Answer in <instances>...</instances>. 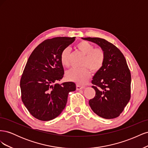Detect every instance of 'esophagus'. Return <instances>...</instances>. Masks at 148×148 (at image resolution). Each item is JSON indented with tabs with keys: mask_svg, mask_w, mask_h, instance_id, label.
I'll list each match as a JSON object with an SVG mask.
<instances>
[{
	"mask_svg": "<svg viewBox=\"0 0 148 148\" xmlns=\"http://www.w3.org/2000/svg\"><path fill=\"white\" fill-rule=\"evenodd\" d=\"M84 88H85L84 86H82V85H80V84H77V90H80V89H83Z\"/></svg>",
	"mask_w": 148,
	"mask_h": 148,
	"instance_id": "obj_1",
	"label": "esophagus"
}]
</instances>
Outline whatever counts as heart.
I'll return each mask as SVG.
<instances>
[{
  "mask_svg": "<svg viewBox=\"0 0 148 148\" xmlns=\"http://www.w3.org/2000/svg\"><path fill=\"white\" fill-rule=\"evenodd\" d=\"M77 47L84 58L82 62L83 67L79 69L73 68L66 73L68 79L79 84L86 82L90 77V69L93 72H97L102 67L105 62V52L102 49L94 48L92 44L83 41L77 44ZM70 49L65 48L60 53V62L64 66L70 65Z\"/></svg>",
  "mask_w": 148,
  "mask_h": 148,
  "instance_id": "1",
  "label": "heart"
}]
</instances>
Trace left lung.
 Instances as JSON below:
<instances>
[{"mask_svg": "<svg viewBox=\"0 0 148 148\" xmlns=\"http://www.w3.org/2000/svg\"><path fill=\"white\" fill-rule=\"evenodd\" d=\"M97 44L105 52V62L93 77L95 96L89 101L92 111L99 117L112 119L119 117L131 97V73L119 49L106 39L82 38Z\"/></svg>", "mask_w": 148, "mask_h": 148, "instance_id": "left-lung-1", "label": "left lung"}]
</instances>
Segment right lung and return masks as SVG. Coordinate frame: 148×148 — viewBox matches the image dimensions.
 <instances>
[{
    "instance_id": "1",
    "label": "right lung",
    "mask_w": 148,
    "mask_h": 148,
    "mask_svg": "<svg viewBox=\"0 0 148 148\" xmlns=\"http://www.w3.org/2000/svg\"><path fill=\"white\" fill-rule=\"evenodd\" d=\"M75 40V37L46 39L29 57L20 79L21 100L36 119L49 121L58 117L65 109L69 92L75 91L73 82L57 83L64 74L60 53Z\"/></svg>"
}]
</instances>
